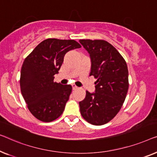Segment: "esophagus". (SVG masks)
Masks as SVG:
<instances>
[{
  "mask_svg": "<svg viewBox=\"0 0 157 157\" xmlns=\"http://www.w3.org/2000/svg\"><path fill=\"white\" fill-rule=\"evenodd\" d=\"M72 90H76V89H78V87H77V86L75 85H72Z\"/></svg>",
  "mask_w": 157,
  "mask_h": 157,
  "instance_id": "1",
  "label": "esophagus"
}]
</instances>
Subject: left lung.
<instances>
[{
  "label": "left lung",
  "mask_w": 157,
  "mask_h": 157,
  "mask_svg": "<svg viewBox=\"0 0 157 157\" xmlns=\"http://www.w3.org/2000/svg\"><path fill=\"white\" fill-rule=\"evenodd\" d=\"M90 54V75L97 79L95 91H86L79 101L82 117L93 125H102L117 115L127 96L129 81L127 63L114 46L103 40H79Z\"/></svg>",
  "instance_id": "1"
}]
</instances>
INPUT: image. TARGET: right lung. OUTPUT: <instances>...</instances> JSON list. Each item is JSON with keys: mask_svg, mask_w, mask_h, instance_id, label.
I'll return each instance as SVG.
<instances>
[{"mask_svg": "<svg viewBox=\"0 0 157 157\" xmlns=\"http://www.w3.org/2000/svg\"><path fill=\"white\" fill-rule=\"evenodd\" d=\"M79 48L74 40L46 39L24 60L20 79L21 93L37 120L50 122L63 114L72 86L55 82L54 75L58 73L65 55Z\"/></svg>", "mask_w": 157, "mask_h": 157, "instance_id": "obj_1", "label": "right lung"}]
</instances>
